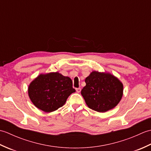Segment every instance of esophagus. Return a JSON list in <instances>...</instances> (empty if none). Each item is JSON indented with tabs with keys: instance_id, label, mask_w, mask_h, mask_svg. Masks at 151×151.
Instances as JSON below:
<instances>
[{
	"instance_id": "obj_1",
	"label": "esophagus",
	"mask_w": 151,
	"mask_h": 151,
	"mask_svg": "<svg viewBox=\"0 0 151 151\" xmlns=\"http://www.w3.org/2000/svg\"><path fill=\"white\" fill-rule=\"evenodd\" d=\"M76 91H77L78 93H80L81 91V88H76Z\"/></svg>"
}]
</instances>
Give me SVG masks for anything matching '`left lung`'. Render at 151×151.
I'll use <instances>...</instances> for the list:
<instances>
[{
	"instance_id": "1",
	"label": "left lung",
	"mask_w": 151,
	"mask_h": 151,
	"mask_svg": "<svg viewBox=\"0 0 151 151\" xmlns=\"http://www.w3.org/2000/svg\"><path fill=\"white\" fill-rule=\"evenodd\" d=\"M81 91L88 106L99 112H105L118 104L123 96V86L109 73L93 71L85 80Z\"/></svg>"
}]
</instances>
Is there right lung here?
<instances>
[{"mask_svg": "<svg viewBox=\"0 0 151 151\" xmlns=\"http://www.w3.org/2000/svg\"><path fill=\"white\" fill-rule=\"evenodd\" d=\"M75 89L68 76L58 73L40 75L31 82L28 95L36 106L45 112L58 110L65 104L67 99Z\"/></svg>", "mask_w": 151, "mask_h": 151, "instance_id": "obj_1", "label": "right lung"}]
</instances>
